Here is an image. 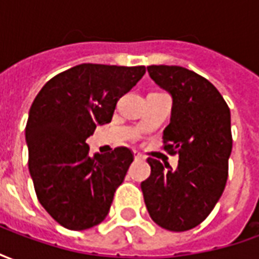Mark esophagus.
<instances>
[{
    "label": "esophagus",
    "instance_id": "esophagus-1",
    "mask_svg": "<svg viewBox=\"0 0 259 259\" xmlns=\"http://www.w3.org/2000/svg\"><path fill=\"white\" fill-rule=\"evenodd\" d=\"M143 155H141L140 152H137V151H135V159H143Z\"/></svg>",
    "mask_w": 259,
    "mask_h": 259
}]
</instances>
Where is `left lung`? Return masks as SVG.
<instances>
[{
	"label": "left lung",
	"mask_w": 259,
	"mask_h": 259,
	"mask_svg": "<svg viewBox=\"0 0 259 259\" xmlns=\"http://www.w3.org/2000/svg\"><path fill=\"white\" fill-rule=\"evenodd\" d=\"M147 70L172 96L163 148L179 155L178 168L148 158L151 175L141 183L148 213L161 228L185 232L205 219L221 198L232 152L230 109L217 87L182 66L151 65Z\"/></svg>",
	"instance_id": "left-lung-1"
}]
</instances>
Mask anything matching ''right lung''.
<instances>
[{"label":"right lung","mask_w":259,"mask_h":259,"mask_svg":"<svg viewBox=\"0 0 259 259\" xmlns=\"http://www.w3.org/2000/svg\"><path fill=\"white\" fill-rule=\"evenodd\" d=\"M146 66L81 64L54 76L29 111V172L40 204L70 230L101 223L133 154L118 147L89 155L87 137L111 122L116 102L144 76Z\"/></svg>","instance_id":"right-lung-1"}]
</instances>
